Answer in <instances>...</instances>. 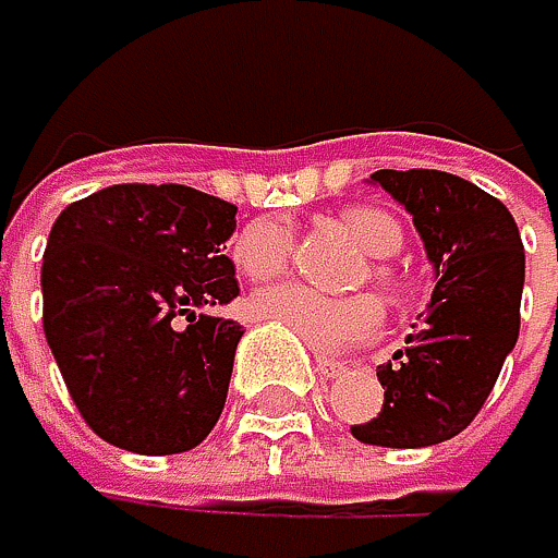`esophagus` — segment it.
Masks as SVG:
<instances>
[{
	"instance_id": "34e87169",
	"label": "esophagus",
	"mask_w": 558,
	"mask_h": 558,
	"mask_svg": "<svg viewBox=\"0 0 558 558\" xmlns=\"http://www.w3.org/2000/svg\"><path fill=\"white\" fill-rule=\"evenodd\" d=\"M315 372H318L325 381H331V378H341V375L348 372V365H341V362H331V359H315Z\"/></svg>"
}]
</instances>
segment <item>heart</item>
<instances>
[{"instance_id": "1", "label": "heart", "mask_w": 558, "mask_h": 558, "mask_svg": "<svg viewBox=\"0 0 558 558\" xmlns=\"http://www.w3.org/2000/svg\"><path fill=\"white\" fill-rule=\"evenodd\" d=\"M341 227L375 259L395 256L404 243L401 223L391 214L375 210V206L344 210ZM289 253H292V233L276 217L250 223L233 243L236 266L253 279H276L279 272H286ZM250 312L259 322H272L286 328L318 355H335L344 352V348L368 341L372 335H378L385 322V312L372 295H322L295 282L259 289L250 299Z\"/></svg>"}]
</instances>
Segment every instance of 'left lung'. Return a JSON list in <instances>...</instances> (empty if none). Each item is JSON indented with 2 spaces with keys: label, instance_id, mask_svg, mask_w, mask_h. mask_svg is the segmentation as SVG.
<instances>
[{
  "label": "left lung",
  "instance_id": "obj_1",
  "mask_svg": "<svg viewBox=\"0 0 558 558\" xmlns=\"http://www.w3.org/2000/svg\"><path fill=\"white\" fill-rule=\"evenodd\" d=\"M372 183L411 214L434 292L401 352L378 365V417L352 434L372 447H434L476 417L513 352L526 253L507 206L463 177L378 170Z\"/></svg>",
  "mask_w": 558,
  "mask_h": 558
}]
</instances>
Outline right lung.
Wrapping results in <instances>:
<instances>
[{"label":"right lung","mask_w":558,"mask_h":558,"mask_svg":"<svg viewBox=\"0 0 558 558\" xmlns=\"http://www.w3.org/2000/svg\"><path fill=\"white\" fill-rule=\"evenodd\" d=\"M233 233V203L180 183L105 186L54 220L41 325L101 440L163 457L217 427L243 325L206 308L240 295Z\"/></svg>","instance_id":"obj_1"}]
</instances>
